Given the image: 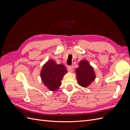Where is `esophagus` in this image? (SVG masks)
Returning <instances> with one entry per match:
<instances>
[{
    "instance_id": "1",
    "label": "esophagus",
    "mask_w": 130,
    "mask_h": 130,
    "mask_svg": "<svg viewBox=\"0 0 130 130\" xmlns=\"http://www.w3.org/2000/svg\"><path fill=\"white\" fill-rule=\"evenodd\" d=\"M67 70L69 72H72L73 70V66H68L67 67Z\"/></svg>"
}]
</instances>
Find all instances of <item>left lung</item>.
<instances>
[{"label": "left lung", "mask_w": 130, "mask_h": 130, "mask_svg": "<svg viewBox=\"0 0 130 130\" xmlns=\"http://www.w3.org/2000/svg\"><path fill=\"white\" fill-rule=\"evenodd\" d=\"M76 78L78 85L83 87H87L95 79L96 75L93 67L87 60H81L76 69Z\"/></svg>", "instance_id": "8db88e82"}]
</instances>
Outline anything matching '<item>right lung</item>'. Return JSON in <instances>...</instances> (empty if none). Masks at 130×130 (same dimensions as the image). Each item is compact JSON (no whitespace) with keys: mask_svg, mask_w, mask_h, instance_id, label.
<instances>
[{"mask_svg":"<svg viewBox=\"0 0 130 130\" xmlns=\"http://www.w3.org/2000/svg\"><path fill=\"white\" fill-rule=\"evenodd\" d=\"M67 73L64 65L57 64L54 60H50L43 66L40 75L45 87L51 91H55L61 86L62 79Z\"/></svg>","mask_w":130,"mask_h":130,"instance_id":"obj_1","label":"right lung"}]
</instances>
